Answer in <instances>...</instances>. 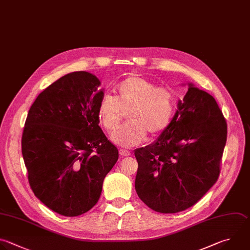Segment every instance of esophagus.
<instances>
[{"mask_svg":"<svg viewBox=\"0 0 250 250\" xmlns=\"http://www.w3.org/2000/svg\"><path fill=\"white\" fill-rule=\"evenodd\" d=\"M119 153H120V155L121 156H124V157H127V156H130V151H128V150H126V149H120L119 150Z\"/></svg>","mask_w":250,"mask_h":250,"instance_id":"obj_1","label":"esophagus"}]
</instances>
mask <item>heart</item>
<instances>
[{"mask_svg": "<svg viewBox=\"0 0 250 250\" xmlns=\"http://www.w3.org/2000/svg\"><path fill=\"white\" fill-rule=\"evenodd\" d=\"M174 94L154 83L132 76L116 87V97L104 95L98 104V119L101 126L112 133L127 111L129 121L113 135L112 141L123 147H133L146 138L147 132L155 136L170 124L175 112Z\"/></svg>", "mask_w": 250, "mask_h": 250, "instance_id": "b5f03b06", "label": "heart"}]
</instances>
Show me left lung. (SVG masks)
<instances>
[{
  "instance_id": "obj_1",
  "label": "left lung",
  "mask_w": 250,
  "mask_h": 250,
  "mask_svg": "<svg viewBox=\"0 0 250 250\" xmlns=\"http://www.w3.org/2000/svg\"><path fill=\"white\" fill-rule=\"evenodd\" d=\"M167 128L149 146L135 150V188L159 213L194 205L216 183L227 141V123L215 99L188 84Z\"/></svg>"
}]
</instances>
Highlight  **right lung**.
Returning a JSON list of instances; mask_svg holds the SVG:
<instances>
[{
  "instance_id": "add662e5",
  "label": "right lung",
  "mask_w": 250,
  "mask_h": 250,
  "mask_svg": "<svg viewBox=\"0 0 250 250\" xmlns=\"http://www.w3.org/2000/svg\"><path fill=\"white\" fill-rule=\"evenodd\" d=\"M86 71L68 73L46 88L31 105L21 150L30 187L51 210L67 217L98 202L103 183L118 159L98 119L104 95Z\"/></svg>"
}]
</instances>
